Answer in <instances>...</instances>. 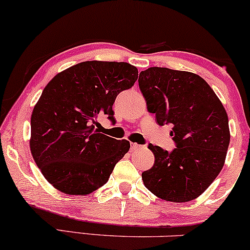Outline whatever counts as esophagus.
<instances>
[{
    "mask_svg": "<svg viewBox=\"0 0 250 250\" xmlns=\"http://www.w3.org/2000/svg\"><path fill=\"white\" fill-rule=\"evenodd\" d=\"M140 145L139 144H135V143H131V150H135L138 148H140Z\"/></svg>",
    "mask_w": 250,
    "mask_h": 250,
    "instance_id": "esophagus-1",
    "label": "esophagus"
}]
</instances>
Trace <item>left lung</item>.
Masks as SVG:
<instances>
[{"instance_id":"8db88e82","label":"left lung","mask_w":250,"mask_h":250,"mask_svg":"<svg viewBox=\"0 0 250 250\" xmlns=\"http://www.w3.org/2000/svg\"><path fill=\"white\" fill-rule=\"evenodd\" d=\"M147 110L159 125L171 124V152L149 144L153 167L145 187L159 198L184 203L211 186L224 167L229 145V117L215 92L197 74L150 67L139 75Z\"/></svg>"}]
</instances>
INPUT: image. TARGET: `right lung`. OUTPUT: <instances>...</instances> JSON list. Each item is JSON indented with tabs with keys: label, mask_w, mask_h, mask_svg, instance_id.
Segmentation results:
<instances>
[{
	"label": "right lung",
	"mask_w": 250,
	"mask_h": 250,
	"mask_svg": "<svg viewBox=\"0 0 250 250\" xmlns=\"http://www.w3.org/2000/svg\"><path fill=\"white\" fill-rule=\"evenodd\" d=\"M137 80L130 63L95 60L74 64L48 82L31 116L30 148L55 189L83 196L106 183L130 141L102 134L95 125L101 116L115 124L117 95Z\"/></svg>",
	"instance_id": "obj_1"
}]
</instances>
